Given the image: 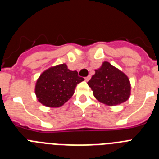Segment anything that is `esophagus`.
<instances>
[{"label":"esophagus","instance_id":"esophagus-1","mask_svg":"<svg viewBox=\"0 0 159 159\" xmlns=\"http://www.w3.org/2000/svg\"><path fill=\"white\" fill-rule=\"evenodd\" d=\"M90 79H91V75H88V76L85 77V80L88 81V80H90Z\"/></svg>","mask_w":159,"mask_h":159}]
</instances>
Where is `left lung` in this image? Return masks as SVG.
Listing matches in <instances>:
<instances>
[{"mask_svg": "<svg viewBox=\"0 0 159 159\" xmlns=\"http://www.w3.org/2000/svg\"><path fill=\"white\" fill-rule=\"evenodd\" d=\"M88 82L97 100L108 106L126 102L130 95L128 77L108 62H103Z\"/></svg>", "mask_w": 159, "mask_h": 159, "instance_id": "left-lung-1", "label": "left lung"}]
</instances>
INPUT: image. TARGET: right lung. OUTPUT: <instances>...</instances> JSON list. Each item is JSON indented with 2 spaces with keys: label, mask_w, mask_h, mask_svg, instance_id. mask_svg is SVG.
Returning <instances> with one entry per match:
<instances>
[{
  "label": "right lung",
  "mask_w": 159,
  "mask_h": 159,
  "mask_svg": "<svg viewBox=\"0 0 159 159\" xmlns=\"http://www.w3.org/2000/svg\"><path fill=\"white\" fill-rule=\"evenodd\" d=\"M84 80L65 64L52 67L42 73L35 87L38 101L49 107H59L71 98L78 84Z\"/></svg>",
  "instance_id": "add662e5"
}]
</instances>
